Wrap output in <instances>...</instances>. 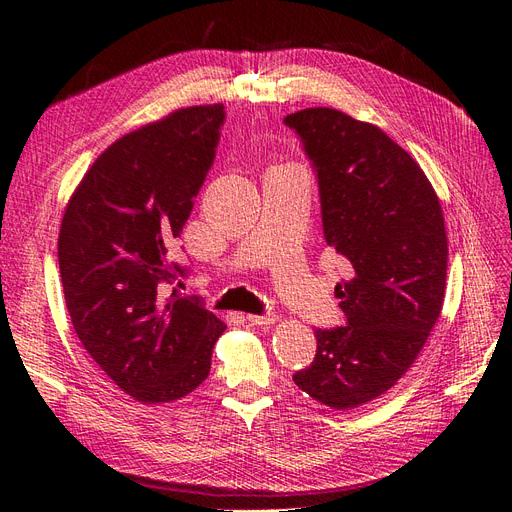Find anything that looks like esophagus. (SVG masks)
I'll use <instances>...</instances> for the list:
<instances>
[{"instance_id": "34e87169", "label": "esophagus", "mask_w": 512, "mask_h": 512, "mask_svg": "<svg viewBox=\"0 0 512 512\" xmlns=\"http://www.w3.org/2000/svg\"><path fill=\"white\" fill-rule=\"evenodd\" d=\"M245 320L252 322V324H258V327H267V324H273V322H275V314H262V316H258V314H247Z\"/></svg>"}]
</instances>
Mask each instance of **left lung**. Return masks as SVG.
I'll return each mask as SVG.
<instances>
[{"mask_svg": "<svg viewBox=\"0 0 512 512\" xmlns=\"http://www.w3.org/2000/svg\"><path fill=\"white\" fill-rule=\"evenodd\" d=\"M284 123L314 162L324 239L350 273L335 288L348 324L318 329L314 363L292 380L324 406L354 410L397 384L440 318L444 215L423 168L374 123L322 106Z\"/></svg>", "mask_w": 512, "mask_h": 512, "instance_id": "obj_1", "label": "left lung"}]
</instances>
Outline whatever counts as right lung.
<instances>
[{"label": "right lung", "instance_id": "right-lung-1", "mask_svg": "<svg viewBox=\"0 0 512 512\" xmlns=\"http://www.w3.org/2000/svg\"><path fill=\"white\" fill-rule=\"evenodd\" d=\"M224 104L188 106L104 149L70 196L57 256L83 348L123 393L147 406L190 395L209 376L226 324L160 286L215 158Z\"/></svg>", "mask_w": 512, "mask_h": 512}]
</instances>
